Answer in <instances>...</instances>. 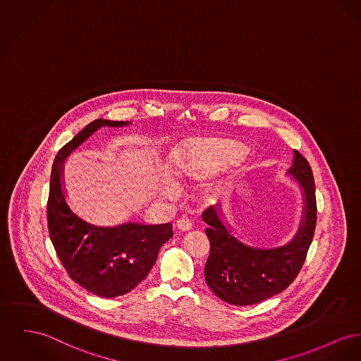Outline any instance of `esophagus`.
Returning a JSON list of instances; mask_svg holds the SVG:
<instances>
[{
  "label": "esophagus",
  "mask_w": 361,
  "mask_h": 361,
  "mask_svg": "<svg viewBox=\"0 0 361 361\" xmlns=\"http://www.w3.org/2000/svg\"><path fill=\"white\" fill-rule=\"evenodd\" d=\"M176 226H177V229H180L183 232H188V231L192 229V222L188 218H180L176 222Z\"/></svg>",
  "instance_id": "esophagus-1"
}]
</instances>
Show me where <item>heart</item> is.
<instances>
[{
  "mask_svg": "<svg viewBox=\"0 0 361 361\" xmlns=\"http://www.w3.org/2000/svg\"><path fill=\"white\" fill-rule=\"evenodd\" d=\"M245 157L243 149L225 139H192L176 145L170 151L168 168L183 178H202L228 162H240Z\"/></svg>",
  "mask_w": 361,
  "mask_h": 361,
  "instance_id": "1",
  "label": "heart"
}]
</instances>
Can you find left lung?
<instances>
[{"label": "left lung", "instance_id": "8db88e82", "mask_svg": "<svg viewBox=\"0 0 361 361\" xmlns=\"http://www.w3.org/2000/svg\"><path fill=\"white\" fill-rule=\"evenodd\" d=\"M305 195V212L295 238L276 250H257L231 235L214 207L203 212L209 225L210 255L204 267L209 288L221 300L233 305H252L283 292L300 273L317 226V197L312 169L295 149L289 170Z\"/></svg>", "mask_w": 361, "mask_h": 361}]
</instances>
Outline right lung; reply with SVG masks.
Listing matches in <instances>:
<instances>
[{
    "mask_svg": "<svg viewBox=\"0 0 361 361\" xmlns=\"http://www.w3.org/2000/svg\"><path fill=\"white\" fill-rule=\"evenodd\" d=\"M129 123L98 118L59 151L50 177L47 228L69 276L101 297L123 296L149 276L161 247L171 238L173 226L126 224L117 228L94 226L71 212L61 188V164L98 128Z\"/></svg>",
    "mask_w": 361,
    "mask_h": 361,
    "instance_id": "obj_1",
    "label": "right lung"
}]
</instances>
